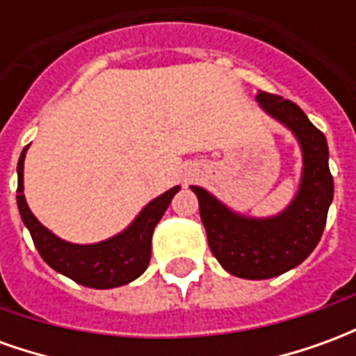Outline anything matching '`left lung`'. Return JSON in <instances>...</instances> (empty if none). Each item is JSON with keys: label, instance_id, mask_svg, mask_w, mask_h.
Masks as SVG:
<instances>
[{"label": "left lung", "instance_id": "left-lung-1", "mask_svg": "<svg viewBox=\"0 0 356 356\" xmlns=\"http://www.w3.org/2000/svg\"><path fill=\"white\" fill-rule=\"evenodd\" d=\"M257 101L265 112L290 127L303 150L301 186L288 209L270 219L242 217L204 188L193 186L211 254L225 270L248 280L273 278L305 261L321 240L334 198L324 133L296 102L265 91H259Z\"/></svg>", "mask_w": 356, "mask_h": 356}]
</instances>
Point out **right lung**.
Returning a JSON list of instances; mask_svg holds the SVG:
<instances>
[{"label":"right lung","instance_id":"right-lung-1","mask_svg":"<svg viewBox=\"0 0 356 356\" xmlns=\"http://www.w3.org/2000/svg\"><path fill=\"white\" fill-rule=\"evenodd\" d=\"M26 148L22 150L19 165H17V171H19L17 204H19L20 217L32 234L34 246L38 248L43 261L60 275L72 278L74 282L88 286V288H97V290L124 286L143 275L150 263L154 227L162 219L171 198L177 194L179 186H173L171 191L150 202L147 208L140 211L139 217L114 238L104 240L99 244H89V246L70 244L47 231L28 208L24 194H22V188H24L22 170H24Z\"/></svg>","mask_w":356,"mask_h":356}]
</instances>
